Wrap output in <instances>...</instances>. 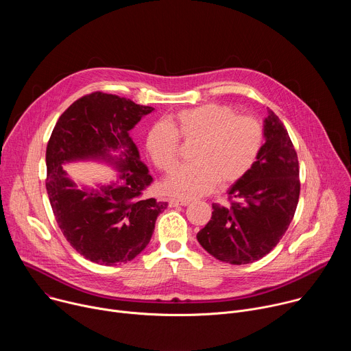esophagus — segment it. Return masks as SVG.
I'll list each match as a JSON object with an SVG mask.
<instances>
[{"mask_svg": "<svg viewBox=\"0 0 351 351\" xmlns=\"http://www.w3.org/2000/svg\"><path fill=\"white\" fill-rule=\"evenodd\" d=\"M190 202L186 198H169V206L178 207V206H187Z\"/></svg>", "mask_w": 351, "mask_h": 351, "instance_id": "1", "label": "esophagus"}]
</instances>
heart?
Instances as JSON below:
<instances>
[{
  "mask_svg": "<svg viewBox=\"0 0 351 351\" xmlns=\"http://www.w3.org/2000/svg\"><path fill=\"white\" fill-rule=\"evenodd\" d=\"M180 140L197 143L191 153L194 164L176 168L162 183L171 195L193 198L240 180L258 158L264 144V128L252 115L221 104H206L182 110L169 123L157 122L145 140L154 165L169 172L179 160Z\"/></svg>",
  "mask_w": 351,
  "mask_h": 351,
  "instance_id": "1",
  "label": "heart"
}]
</instances>
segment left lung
Masks as SVG:
<instances>
[{"label": "left lung", "mask_w": 351, "mask_h": 351, "mask_svg": "<svg viewBox=\"0 0 351 351\" xmlns=\"http://www.w3.org/2000/svg\"><path fill=\"white\" fill-rule=\"evenodd\" d=\"M265 143L253 168L237 180L229 206L213 204L210 222L197 233L206 252L222 263H254L279 243L293 221L298 195V160L282 121L268 111Z\"/></svg>", "instance_id": "8db88e82"}]
</instances>
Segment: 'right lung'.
<instances>
[{"label":"right lung","mask_w":351,"mask_h":351,"mask_svg":"<svg viewBox=\"0 0 351 351\" xmlns=\"http://www.w3.org/2000/svg\"><path fill=\"white\" fill-rule=\"evenodd\" d=\"M153 110L125 97L94 91L76 99L60 117L48 140L49 204L68 243L95 264L132 261L149 243L157 217L168 207L165 202L144 197L153 178L130 136V129ZM111 149H121L116 162L123 172L119 182L88 192L79 191L66 178L64 162L109 157Z\"/></svg>","instance_id":"add662e5"}]
</instances>
